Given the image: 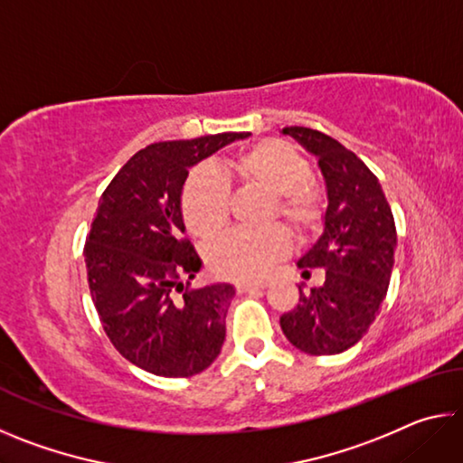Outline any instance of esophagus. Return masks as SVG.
I'll return each instance as SVG.
<instances>
[{"label": "esophagus", "mask_w": 463, "mask_h": 463, "mask_svg": "<svg viewBox=\"0 0 463 463\" xmlns=\"http://www.w3.org/2000/svg\"><path fill=\"white\" fill-rule=\"evenodd\" d=\"M268 288V281H260V284H247V281H241L237 284V292L245 294V292H253V289H263Z\"/></svg>", "instance_id": "esophagus-1"}]
</instances>
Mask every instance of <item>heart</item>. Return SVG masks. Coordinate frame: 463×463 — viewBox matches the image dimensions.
I'll return each instance as SVG.
<instances>
[{
    "label": "heart",
    "mask_w": 463,
    "mask_h": 463,
    "mask_svg": "<svg viewBox=\"0 0 463 463\" xmlns=\"http://www.w3.org/2000/svg\"><path fill=\"white\" fill-rule=\"evenodd\" d=\"M229 167L239 182L271 195L269 216H279L296 234H310L323 221V194L308 182L310 163L284 140H261L231 159ZM231 192L224 179L210 167H198L187 175L182 192V213L187 229L198 237H213L229 218ZM289 249V237L281 226L265 231H232L218 239L208 253L216 276L253 281L263 278L273 261Z\"/></svg>",
    "instance_id": "b5f03b06"
}]
</instances>
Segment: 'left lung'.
<instances>
[{
	"instance_id": "8db88e82",
	"label": "left lung",
	"mask_w": 463,
	"mask_h": 463,
	"mask_svg": "<svg viewBox=\"0 0 463 463\" xmlns=\"http://www.w3.org/2000/svg\"><path fill=\"white\" fill-rule=\"evenodd\" d=\"M281 132L317 156L328 206L323 234L298 260L302 269H325V284L310 292L298 286L300 304L281 315L279 325L304 354H343L367 333L386 298L394 268V216L378 177L339 140L304 127Z\"/></svg>"
}]
</instances>
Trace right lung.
Segmentation results:
<instances>
[{
  "mask_svg": "<svg viewBox=\"0 0 463 463\" xmlns=\"http://www.w3.org/2000/svg\"><path fill=\"white\" fill-rule=\"evenodd\" d=\"M247 137L148 145L101 194L83 249L91 300L114 347L148 373L190 378L221 354L234 288L184 289L182 276L192 279L202 260L182 239V192L190 167Z\"/></svg>",
  "mask_w": 463,
  "mask_h": 463,
  "instance_id": "add662e5",
  "label": "right lung"
}]
</instances>
